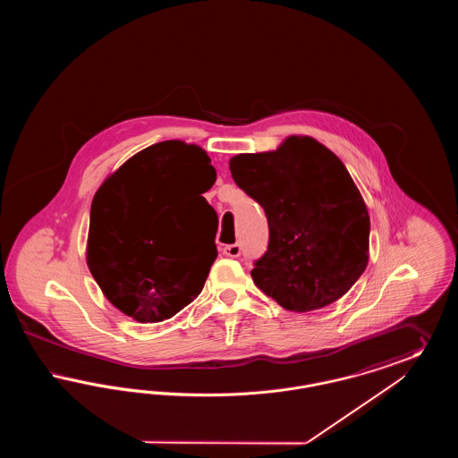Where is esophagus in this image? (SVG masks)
<instances>
[{"instance_id": "1", "label": "esophagus", "mask_w": 458, "mask_h": 458, "mask_svg": "<svg viewBox=\"0 0 458 458\" xmlns=\"http://www.w3.org/2000/svg\"><path fill=\"white\" fill-rule=\"evenodd\" d=\"M240 252H242V247L239 243H232V245L223 247V254L228 256V258H239Z\"/></svg>"}]
</instances>
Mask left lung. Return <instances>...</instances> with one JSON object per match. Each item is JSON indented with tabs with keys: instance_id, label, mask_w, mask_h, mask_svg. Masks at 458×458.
Segmentation results:
<instances>
[{
	"instance_id": "8db88e82",
	"label": "left lung",
	"mask_w": 458,
	"mask_h": 458,
	"mask_svg": "<svg viewBox=\"0 0 458 458\" xmlns=\"http://www.w3.org/2000/svg\"><path fill=\"white\" fill-rule=\"evenodd\" d=\"M230 172L267 218V250L250 271L256 286L295 312L344 297L369 261L370 221L340 157L290 135L276 151L233 156Z\"/></svg>"
}]
</instances>
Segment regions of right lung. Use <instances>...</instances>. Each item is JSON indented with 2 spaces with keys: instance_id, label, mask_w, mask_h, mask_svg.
I'll return each mask as SVG.
<instances>
[{
  "instance_id": "obj_1",
  "label": "right lung",
  "mask_w": 458,
  "mask_h": 458,
  "mask_svg": "<svg viewBox=\"0 0 458 458\" xmlns=\"http://www.w3.org/2000/svg\"><path fill=\"white\" fill-rule=\"evenodd\" d=\"M216 182L199 146L165 140L131 156L90 204L88 266L105 297L139 323L174 318L200 293L218 256Z\"/></svg>"
}]
</instances>
